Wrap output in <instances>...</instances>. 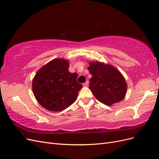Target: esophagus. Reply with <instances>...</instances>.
<instances>
[{
  "label": "esophagus",
  "mask_w": 159,
  "mask_h": 159,
  "mask_svg": "<svg viewBox=\"0 0 159 159\" xmlns=\"http://www.w3.org/2000/svg\"><path fill=\"white\" fill-rule=\"evenodd\" d=\"M88 85H89V81H86V82H85L84 84H83V85L84 86H88Z\"/></svg>",
  "instance_id": "1"
}]
</instances>
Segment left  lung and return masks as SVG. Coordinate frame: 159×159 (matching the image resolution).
Returning <instances> with one entry per match:
<instances>
[{
  "label": "left lung",
  "instance_id": "obj_1",
  "mask_svg": "<svg viewBox=\"0 0 159 159\" xmlns=\"http://www.w3.org/2000/svg\"><path fill=\"white\" fill-rule=\"evenodd\" d=\"M88 69L92 75L89 89L100 102L111 105L125 98L127 84L121 74L114 67L96 61L91 62Z\"/></svg>",
  "mask_w": 159,
  "mask_h": 159
}]
</instances>
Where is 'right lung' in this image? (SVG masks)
<instances>
[{"instance_id": "obj_1", "label": "right lung", "mask_w": 159, "mask_h": 159, "mask_svg": "<svg viewBox=\"0 0 159 159\" xmlns=\"http://www.w3.org/2000/svg\"><path fill=\"white\" fill-rule=\"evenodd\" d=\"M69 62L54 59L38 70L32 81V90L43 107L60 111L77 99L82 85L77 81L78 74L68 71Z\"/></svg>"}]
</instances>
